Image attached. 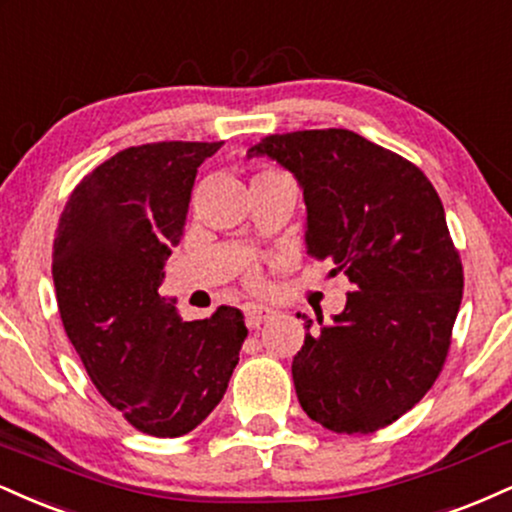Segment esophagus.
I'll return each mask as SVG.
<instances>
[{"label":"esophagus","mask_w":512,"mask_h":512,"mask_svg":"<svg viewBox=\"0 0 512 512\" xmlns=\"http://www.w3.org/2000/svg\"><path fill=\"white\" fill-rule=\"evenodd\" d=\"M244 316H246V326L261 328L268 318H273V309H268V306H261V304H246Z\"/></svg>","instance_id":"1"}]
</instances>
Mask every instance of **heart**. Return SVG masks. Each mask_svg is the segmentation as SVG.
Returning <instances> with one entry per match:
<instances>
[{
    "instance_id": "1",
    "label": "heart",
    "mask_w": 512,
    "mask_h": 512,
    "mask_svg": "<svg viewBox=\"0 0 512 512\" xmlns=\"http://www.w3.org/2000/svg\"><path fill=\"white\" fill-rule=\"evenodd\" d=\"M246 280H249V285H251V287H258V285H261V275L254 273V270H251L249 278H246Z\"/></svg>"
}]
</instances>
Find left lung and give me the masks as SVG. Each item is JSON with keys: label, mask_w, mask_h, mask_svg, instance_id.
<instances>
[{"label": "left lung", "mask_w": 512, "mask_h": 512, "mask_svg": "<svg viewBox=\"0 0 512 512\" xmlns=\"http://www.w3.org/2000/svg\"><path fill=\"white\" fill-rule=\"evenodd\" d=\"M249 155L297 177L309 254L354 285L328 326L302 316L299 405L335 434H374L424 398L450 350L465 275L441 198L414 162L347 129L273 134Z\"/></svg>", "instance_id": "8db88e82"}]
</instances>
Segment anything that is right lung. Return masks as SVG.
I'll use <instances>...</instances> for the list:
<instances>
[{
    "mask_svg": "<svg viewBox=\"0 0 512 512\" xmlns=\"http://www.w3.org/2000/svg\"><path fill=\"white\" fill-rule=\"evenodd\" d=\"M220 146L160 141L119 150L76 184L54 234L66 335L102 398L148 436L189 434L218 407L249 333L234 306L184 321L158 294L198 167Z\"/></svg>",
    "mask_w": 512,
    "mask_h": 512,
    "instance_id": "obj_1",
    "label": "right lung"
}]
</instances>
